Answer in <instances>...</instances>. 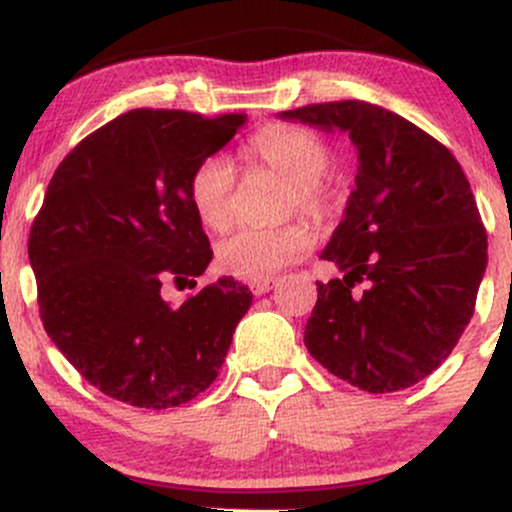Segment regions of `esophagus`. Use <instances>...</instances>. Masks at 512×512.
I'll return each instance as SVG.
<instances>
[{
    "instance_id": "esophagus-1",
    "label": "esophagus",
    "mask_w": 512,
    "mask_h": 512,
    "mask_svg": "<svg viewBox=\"0 0 512 512\" xmlns=\"http://www.w3.org/2000/svg\"><path fill=\"white\" fill-rule=\"evenodd\" d=\"M276 284H279V279H260V281H250V289L255 296H264V293L272 291Z\"/></svg>"
}]
</instances>
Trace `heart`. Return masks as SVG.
Segmentation results:
<instances>
[{
    "mask_svg": "<svg viewBox=\"0 0 512 512\" xmlns=\"http://www.w3.org/2000/svg\"><path fill=\"white\" fill-rule=\"evenodd\" d=\"M250 151L289 182L284 214H303L313 221H330L342 209V190L325 180L330 170V146L308 129L274 125L252 139ZM233 182L236 168L231 158L216 154L199 163L190 180V202L199 221L211 231H226L233 223ZM313 245V236L301 223L284 228H243L221 240L216 262L226 274L245 281L269 279L291 262L301 260Z\"/></svg>",
    "mask_w": 512,
    "mask_h": 512,
    "instance_id": "heart-1",
    "label": "heart"
}]
</instances>
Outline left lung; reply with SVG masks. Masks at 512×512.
I'll use <instances>...</instances> for the list:
<instances>
[{
  "label": "left lung",
  "mask_w": 512,
  "mask_h": 512,
  "mask_svg": "<svg viewBox=\"0 0 512 512\" xmlns=\"http://www.w3.org/2000/svg\"><path fill=\"white\" fill-rule=\"evenodd\" d=\"M356 146V187L322 260L305 346L354 387L383 395L433 373L462 337L486 272V231L455 156L424 129L363 101L279 113ZM356 283L361 294L350 296Z\"/></svg>",
  "instance_id": "left-lung-1"
}]
</instances>
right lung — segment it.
<instances>
[{
	"mask_svg": "<svg viewBox=\"0 0 512 512\" xmlns=\"http://www.w3.org/2000/svg\"><path fill=\"white\" fill-rule=\"evenodd\" d=\"M245 122L243 113L129 110L88 134L52 175L28 238L40 320L108 397L178 407L226 361L252 303L248 286L221 276L182 305L168 303L161 286L209 267L190 180Z\"/></svg>",
	"mask_w": 512,
	"mask_h": 512,
	"instance_id": "add662e5",
	"label": "right lung"
}]
</instances>
